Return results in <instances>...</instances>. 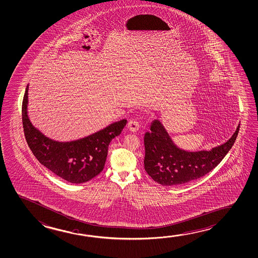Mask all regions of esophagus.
<instances>
[{"instance_id":"esophagus-1","label":"esophagus","mask_w":258,"mask_h":258,"mask_svg":"<svg viewBox=\"0 0 258 258\" xmlns=\"http://www.w3.org/2000/svg\"><path fill=\"white\" fill-rule=\"evenodd\" d=\"M139 127H140V125H139V123L136 120H130L128 122V124H127V128L132 133H136V132L138 131Z\"/></svg>"}]
</instances>
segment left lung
Segmentation results:
<instances>
[{"label": "left lung", "instance_id": "8db88e82", "mask_svg": "<svg viewBox=\"0 0 258 258\" xmlns=\"http://www.w3.org/2000/svg\"><path fill=\"white\" fill-rule=\"evenodd\" d=\"M239 123L231 138L210 150L189 151L177 146L159 119L150 123L144 135V168L158 184L177 187L187 184L214 169L233 146Z\"/></svg>", "mask_w": 258, "mask_h": 258}]
</instances>
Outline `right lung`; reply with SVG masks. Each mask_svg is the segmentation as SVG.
Listing matches in <instances>:
<instances>
[{"instance_id": "obj_1", "label": "right lung", "mask_w": 258, "mask_h": 258, "mask_svg": "<svg viewBox=\"0 0 258 258\" xmlns=\"http://www.w3.org/2000/svg\"><path fill=\"white\" fill-rule=\"evenodd\" d=\"M27 85L22 103V122L27 145L43 166L71 183H84L103 170L108 145L118 136L127 121L110 123L84 138L59 142L47 137L32 123L28 115Z\"/></svg>"}]
</instances>
